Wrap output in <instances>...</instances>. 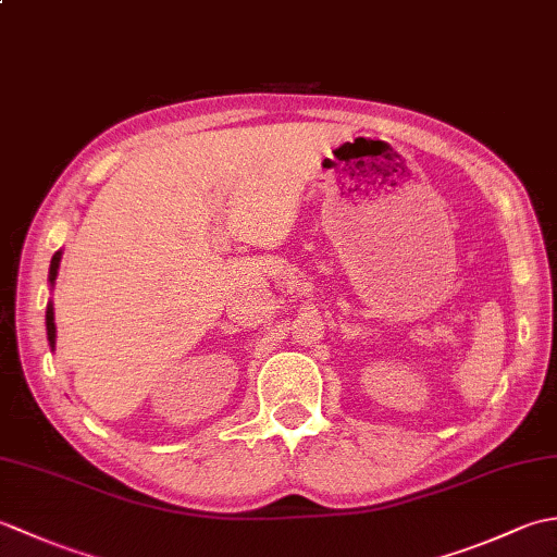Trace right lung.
<instances>
[{
  "mask_svg": "<svg viewBox=\"0 0 557 557\" xmlns=\"http://www.w3.org/2000/svg\"><path fill=\"white\" fill-rule=\"evenodd\" d=\"M59 260H62V251H57V253L52 256V263H50V282H54V277H57ZM45 323H47V339H50V347H54L57 327H54V309H52V304H47V315H45Z\"/></svg>",
  "mask_w": 557,
  "mask_h": 557,
  "instance_id": "obj_1",
  "label": "right lung"
}]
</instances>
